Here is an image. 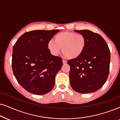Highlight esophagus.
Here are the masks:
<instances>
[{
  "mask_svg": "<svg viewBox=\"0 0 120 120\" xmlns=\"http://www.w3.org/2000/svg\"><path fill=\"white\" fill-rule=\"evenodd\" d=\"M63 64H66L67 63V61L65 60H63Z\"/></svg>",
  "mask_w": 120,
  "mask_h": 120,
  "instance_id": "esophagus-1",
  "label": "esophagus"
}]
</instances>
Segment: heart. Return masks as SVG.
Instances as JSON below:
<instances>
[{
	"label": "heart",
	"mask_w": 120,
	"mask_h": 120,
	"mask_svg": "<svg viewBox=\"0 0 120 120\" xmlns=\"http://www.w3.org/2000/svg\"><path fill=\"white\" fill-rule=\"evenodd\" d=\"M55 41L50 40L47 44L50 53L58 55L61 50L67 58L74 59L80 56L85 49L86 41L83 35L74 32H64L56 34Z\"/></svg>",
	"instance_id": "1"
}]
</instances>
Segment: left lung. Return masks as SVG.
Segmentation results:
<instances>
[{
  "label": "left lung",
  "mask_w": 120,
  "mask_h": 120,
  "mask_svg": "<svg viewBox=\"0 0 120 120\" xmlns=\"http://www.w3.org/2000/svg\"><path fill=\"white\" fill-rule=\"evenodd\" d=\"M83 35L86 44L80 56L68 61L70 82L73 90L82 94L95 92L103 86L109 72L110 53L104 38L88 30H74Z\"/></svg>",
  "instance_id": "left-lung-1"
}]
</instances>
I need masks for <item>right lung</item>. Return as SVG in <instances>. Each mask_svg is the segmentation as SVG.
Here are the masks:
<instances>
[{"label": "right lung", "instance_id": "1", "mask_svg": "<svg viewBox=\"0 0 120 120\" xmlns=\"http://www.w3.org/2000/svg\"><path fill=\"white\" fill-rule=\"evenodd\" d=\"M59 31L26 32L14 45L12 71L17 82L28 92L43 95L54 88L56 75L63 66V59L52 55L47 44Z\"/></svg>", "mask_w": 120, "mask_h": 120}]
</instances>
